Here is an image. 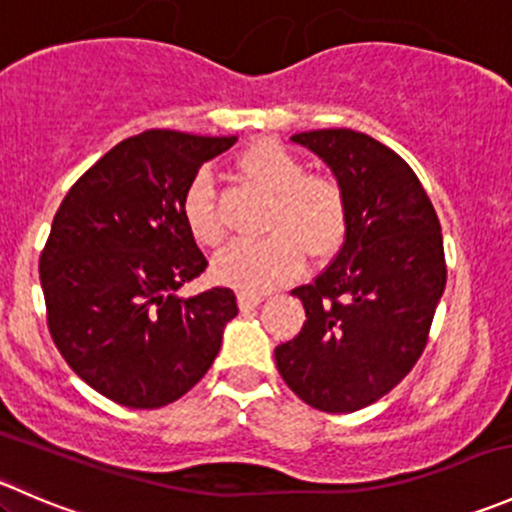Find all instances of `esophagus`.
I'll return each instance as SVG.
<instances>
[{
  "instance_id": "esophagus-1",
  "label": "esophagus",
  "mask_w": 512,
  "mask_h": 512,
  "mask_svg": "<svg viewBox=\"0 0 512 512\" xmlns=\"http://www.w3.org/2000/svg\"><path fill=\"white\" fill-rule=\"evenodd\" d=\"M262 299L265 297L257 292H245V289H240V292H237V304H240L242 312H247V309H255Z\"/></svg>"
}]
</instances>
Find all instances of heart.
Segmentation results:
<instances>
[{"instance_id":"obj_1","label":"heart","mask_w":512,"mask_h":512,"mask_svg":"<svg viewBox=\"0 0 512 512\" xmlns=\"http://www.w3.org/2000/svg\"><path fill=\"white\" fill-rule=\"evenodd\" d=\"M237 175L272 195L260 240H237L213 262L215 280L245 292H267L292 280L304 255L337 252L349 227V198L329 173H307V165L277 141H257L237 158ZM183 218L200 245H218L225 237L215 198L213 175L195 173L183 195Z\"/></svg>"}]
</instances>
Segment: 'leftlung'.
<instances>
[{"label":"left lung","instance_id":"1","mask_svg":"<svg viewBox=\"0 0 512 512\" xmlns=\"http://www.w3.org/2000/svg\"><path fill=\"white\" fill-rule=\"evenodd\" d=\"M332 168L349 198L342 250L302 299V332L275 349L304 404L352 414L389 394L428 342L446 289L441 223L404 158L352 128L292 136Z\"/></svg>","mask_w":512,"mask_h":512}]
</instances>
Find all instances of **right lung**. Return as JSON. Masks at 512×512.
<instances>
[{
	"label": "right lung",
	"instance_id": "add662e5",
	"mask_svg": "<svg viewBox=\"0 0 512 512\" xmlns=\"http://www.w3.org/2000/svg\"><path fill=\"white\" fill-rule=\"evenodd\" d=\"M237 136L138 133L113 146L66 193L39 260L56 349L91 389L128 409H160L213 366L235 292L178 289L208 260L183 218L205 160Z\"/></svg>",
	"mask_w": 512,
	"mask_h": 512
}]
</instances>
